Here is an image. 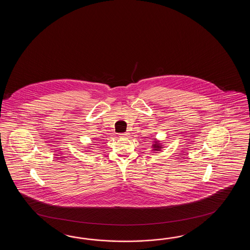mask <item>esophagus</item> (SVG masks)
I'll use <instances>...</instances> for the list:
<instances>
[{
  "mask_svg": "<svg viewBox=\"0 0 250 250\" xmlns=\"http://www.w3.org/2000/svg\"><path fill=\"white\" fill-rule=\"evenodd\" d=\"M128 135H129V133L128 132H125L123 133V134H121V136H122V137H124V138H126V137H127Z\"/></svg>",
  "mask_w": 250,
  "mask_h": 250,
  "instance_id": "obj_1",
  "label": "esophagus"
}]
</instances>
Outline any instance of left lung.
Listing matches in <instances>:
<instances>
[{
    "mask_svg": "<svg viewBox=\"0 0 250 250\" xmlns=\"http://www.w3.org/2000/svg\"><path fill=\"white\" fill-rule=\"evenodd\" d=\"M162 149V146L159 143V141H156L154 139V145H153V151H160Z\"/></svg>",
    "mask_w": 250,
    "mask_h": 250,
    "instance_id": "left-lung-1",
    "label": "left lung"
}]
</instances>
